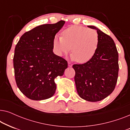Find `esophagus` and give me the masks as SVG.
Masks as SVG:
<instances>
[{
	"label": "esophagus",
	"instance_id": "1",
	"mask_svg": "<svg viewBox=\"0 0 130 130\" xmlns=\"http://www.w3.org/2000/svg\"><path fill=\"white\" fill-rule=\"evenodd\" d=\"M68 66L69 67H72V64L70 63V62H68Z\"/></svg>",
	"mask_w": 130,
	"mask_h": 130
}]
</instances>
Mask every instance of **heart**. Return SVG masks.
Segmentation results:
<instances>
[{"label":"heart","instance_id":"1","mask_svg":"<svg viewBox=\"0 0 130 130\" xmlns=\"http://www.w3.org/2000/svg\"><path fill=\"white\" fill-rule=\"evenodd\" d=\"M99 37L95 29L82 26H72L64 29L62 35H56L53 45L57 55L62 56L70 52L71 58L83 64L90 61L97 52Z\"/></svg>","mask_w":130,"mask_h":130}]
</instances>
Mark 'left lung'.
Segmentation results:
<instances>
[{"label": "left lung", "instance_id": "left-lung-1", "mask_svg": "<svg viewBox=\"0 0 130 130\" xmlns=\"http://www.w3.org/2000/svg\"><path fill=\"white\" fill-rule=\"evenodd\" d=\"M99 35L97 52L88 63L73 64L74 81L80 97L90 102L102 100L113 91L118 79V53L112 38L93 26Z\"/></svg>", "mask_w": 130, "mask_h": 130}]
</instances>
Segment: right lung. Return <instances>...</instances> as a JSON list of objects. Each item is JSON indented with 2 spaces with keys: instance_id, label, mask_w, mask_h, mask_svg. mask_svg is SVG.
<instances>
[{
  "instance_id": "obj_1",
  "label": "right lung",
  "mask_w": 130,
  "mask_h": 130,
  "mask_svg": "<svg viewBox=\"0 0 130 130\" xmlns=\"http://www.w3.org/2000/svg\"><path fill=\"white\" fill-rule=\"evenodd\" d=\"M65 21L38 26L24 33L16 45L13 56L15 80L21 92L32 100L54 95V79L63 76L67 61L54 54L53 42Z\"/></svg>"
}]
</instances>
